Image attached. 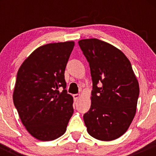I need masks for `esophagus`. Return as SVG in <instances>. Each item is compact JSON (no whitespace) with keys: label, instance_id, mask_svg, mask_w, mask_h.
I'll return each instance as SVG.
<instances>
[{"label":"esophagus","instance_id":"1","mask_svg":"<svg viewBox=\"0 0 156 156\" xmlns=\"http://www.w3.org/2000/svg\"><path fill=\"white\" fill-rule=\"evenodd\" d=\"M80 94H73V98H74V101H78V100L80 98Z\"/></svg>","mask_w":156,"mask_h":156}]
</instances>
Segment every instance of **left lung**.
<instances>
[{
	"mask_svg": "<svg viewBox=\"0 0 156 156\" xmlns=\"http://www.w3.org/2000/svg\"><path fill=\"white\" fill-rule=\"evenodd\" d=\"M78 44L93 83L90 109L83 115L87 132L101 141L117 139L128 130L136 112L139 86L131 64L108 42L93 38Z\"/></svg>",
	"mask_w": 156,
	"mask_h": 156,
	"instance_id": "obj_1",
	"label": "left lung"
}]
</instances>
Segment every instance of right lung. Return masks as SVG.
I'll use <instances>...</instances> for the list:
<instances>
[{
    "label": "right lung",
    "mask_w": 156,
    "mask_h": 156,
    "mask_svg": "<svg viewBox=\"0 0 156 156\" xmlns=\"http://www.w3.org/2000/svg\"><path fill=\"white\" fill-rule=\"evenodd\" d=\"M74 46L73 41L40 46L18 69L14 104L26 129L38 140L62 136L73 114V98L65 89L64 71ZM60 87L64 89L61 93Z\"/></svg>",
    "instance_id": "right-lung-1"
}]
</instances>
